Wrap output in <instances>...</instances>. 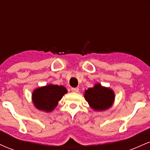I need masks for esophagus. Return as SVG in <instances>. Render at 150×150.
I'll list each match as a JSON object with an SVG mask.
<instances>
[{"label": "esophagus", "instance_id": "1", "mask_svg": "<svg viewBox=\"0 0 150 150\" xmlns=\"http://www.w3.org/2000/svg\"><path fill=\"white\" fill-rule=\"evenodd\" d=\"M71 90H72V92H73L77 93V92H79V88H78V87H73V88L71 89Z\"/></svg>", "mask_w": 150, "mask_h": 150}]
</instances>
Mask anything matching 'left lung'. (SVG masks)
<instances>
[{
	"label": "left lung",
	"instance_id": "1",
	"mask_svg": "<svg viewBox=\"0 0 150 150\" xmlns=\"http://www.w3.org/2000/svg\"><path fill=\"white\" fill-rule=\"evenodd\" d=\"M86 101L91 108L96 111H104L113 106L115 93L112 89L97 83L87 89L84 94Z\"/></svg>",
	"mask_w": 150,
	"mask_h": 150
}]
</instances>
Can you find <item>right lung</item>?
I'll return each instance as SVG.
<instances>
[{
	"mask_svg": "<svg viewBox=\"0 0 150 150\" xmlns=\"http://www.w3.org/2000/svg\"><path fill=\"white\" fill-rule=\"evenodd\" d=\"M67 92L68 91L64 86L49 84L34 89L32 94V102L39 111L51 112Z\"/></svg>",
	"mask_w": 150,
	"mask_h": 150,
	"instance_id": "obj_1",
	"label": "right lung"
}]
</instances>
